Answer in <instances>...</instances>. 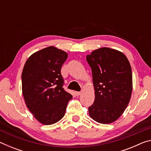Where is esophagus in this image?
Segmentation results:
<instances>
[{"label":"esophagus","mask_w":151,"mask_h":151,"mask_svg":"<svg viewBox=\"0 0 151 151\" xmlns=\"http://www.w3.org/2000/svg\"><path fill=\"white\" fill-rule=\"evenodd\" d=\"M81 94V92H75V94L76 96H79Z\"/></svg>","instance_id":"1"}]
</instances>
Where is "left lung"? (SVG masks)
I'll return each mask as SVG.
<instances>
[{"mask_svg":"<svg viewBox=\"0 0 151 151\" xmlns=\"http://www.w3.org/2000/svg\"><path fill=\"white\" fill-rule=\"evenodd\" d=\"M86 60L91 68L95 91L89 115L99 123H112L122 115L131 100V65L121 51L107 47L94 50L86 55Z\"/></svg>","mask_w":151,"mask_h":151,"instance_id":"obj_1","label":"left lung"}]
</instances>
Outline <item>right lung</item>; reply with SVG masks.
I'll list each match as a JSON object with an SVG mask.
<instances>
[{
	"mask_svg": "<svg viewBox=\"0 0 151 151\" xmlns=\"http://www.w3.org/2000/svg\"><path fill=\"white\" fill-rule=\"evenodd\" d=\"M68 57L55 47L43 48L30 56L22 73V91L25 103L35 118L50 125L65 116L73 96L63 88L61 67Z\"/></svg>",
	"mask_w": 151,
	"mask_h": 151,
	"instance_id": "1",
	"label": "right lung"
}]
</instances>
